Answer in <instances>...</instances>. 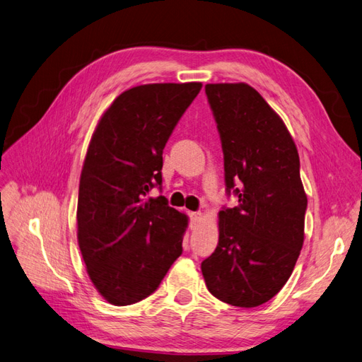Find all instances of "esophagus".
<instances>
[{"instance_id": "esophagus-1", "label": "esophagus", "mask_w": 362, "mask_h": 362, "mask_svg": "<svg viewBox=\"0 0 362 362\" xmlns=\"http://www.w3.org/2000/svg\"><path fill=\"white\" fill-rule=\"evenodd\" d=\"M189 218H191V227H197V224L202 221V214L200 212H191Z\"/></svg>"}]
</instances>
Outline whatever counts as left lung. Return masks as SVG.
I'll use <instances>...</instances> for the list:
<instances>
[{"mask_svg": "<svg viewBox=\"0 0 362 362\" xmlns=\"http://www.w3.org/2000/svg\"><path fill=\"white\" fill-rule=\"evenodd\" d=\"M204 88L223 144L227 192L238 195L239 206L219 211L218 247L202 272L219 300L259 307L287 283L304 245L307 194L298 148L251 86Z\"/></svg>", "mask_w": 362, "mask_h": 362, "instance_id": "8db88e82", "label": "left lung"}]
</instances>
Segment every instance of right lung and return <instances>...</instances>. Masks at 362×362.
I'll list each match as a JSON object with an SVG mask.
<instances>
[{
    "label": "right lung",
    "instance_id": "1",
    "mask_svg": "<svg viewBox=\"0 0 362 362\" xmlns=\"http://www.w3.org/2000/svg\"><path fill=\"white\" fill-rule=\"evenodd\" d=\"M202 83L144 84L123 91L90 139L78 194V245L93 286L112 305L159 287L182 254L188 216L165 197L162 151Z\"/></svg>",
    "mask_w": 362,
    "mask_h": 362
}]
</instances>
